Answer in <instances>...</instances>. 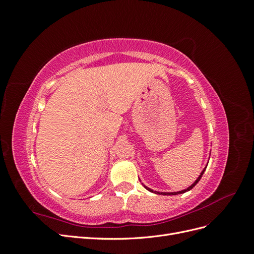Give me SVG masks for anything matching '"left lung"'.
Masks as SVG:
<instances>
[{"mask_svg": "<svg viewBox=\"0 0 254 254\" xmlns=\"http://www.w3.org/2000/svg\"><path fill=\"white\" fill-rule=\"evenodd\" d=\"M205 168H206V167H205ZM205 168H204V170L201 172V174L199 175V177H198V178H197V180H196V181H195L193 184H191L190 187H189L188 189L183 190H180V191H173V193H160V191H155V190H150L149 188H147V187H146V186H144V184H143V186H144V188H145L146 190H148L149 191H151V193H156V194H159V195H161V194H162V195H178V194H183V193H186V191H188V190H191V189H193V188L196 186V184L199 182V180L201 179V177H202V175H203V173H204V171H205Z\"/></svg>", "mask_w": 254, "mask_h": 254, "instance_id": "8db88e82", "label": "left lung"}]
</instances>
